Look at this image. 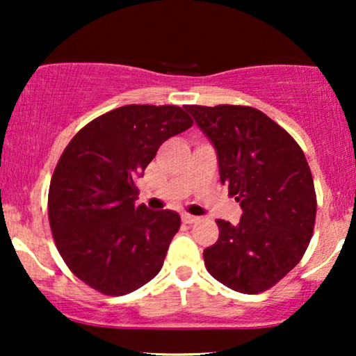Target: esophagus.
I'll return each instance as SVG.
<instances>
[{
    "label": "esophagus",
    "mask_w": 356,
    "mask_h": 356,
    "mask_svg": "<svg viewBox=\"0 0 356 356\" xmlns=\"http://www.w3.org/2000/svg\"><path fill=\"white\" fill-rule=\"evenodd\" d=\"M181 220L184 223H194V222H197L199 218L196 216H191V213H188V212H183L181 213Z\"/></svg>",
    "instance_id": "esophagus-1"
}]
</instances>
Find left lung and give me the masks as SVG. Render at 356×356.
Listing matches in <instances>:
<instances>
[{"instance_id":"8db88e82","label":"left lung","mask_w":356,"mask_h":356,"mask_svg":"<svg viewBox=\"0 0 356 356\" xmlns=\"http://www.w3.org/2000/svg\"><path fill=\"white\" fill-rule=\"evenodd\" d=\"M218 155L220 181L243 209L240 223L217 220L204 250L213 279L256 295L280 282L313 236L316 191L298 143L262 111L245 105H186Z\"/></svg>"}]
</instances>
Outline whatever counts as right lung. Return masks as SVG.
Here are the masks:
<instances>
[{
	"label": "right lung",
	"instance_id": "obj_1",
	"mask_svg": "<svg viewBox=\"0 0 356 356\" xmlns=\"http://www.w3.org/2000/svg\"><path fill=\"white\" fill-rule=\"evenodd\" d=\"M193 123L177 105H124L92 120L63 150L48 220L63 261L90 289L121 296L162 269L181 220L177 212L136 206L134 178Z\"/></svg>",
	"mask_w": 356,
	"mask_h": 356
}]
</instances>
